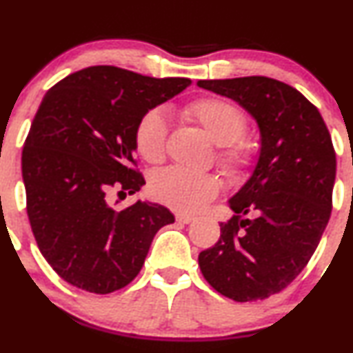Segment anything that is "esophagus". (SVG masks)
Here are the masks:
<instances>
[{"label":"esophagus","instance_id":"34e87169","mask_svg":"<svg viewBox=\"0 0 353 353\" xmlns=\"http://www.w3.org/2000/svg\"><path fill=\"white\" fill-rule=\"evenodd\" d=\"M176 220H177V222H181V223H190L194 220V217H192V215H188V214H177Z\"/></svg>","mask_w":353,"mask_h":353}]
</instances>
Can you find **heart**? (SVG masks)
I'll return each instance as SVG.
<instances>
[{
    "mask_svg": "<svg viewBox=\"0 0 353 353\" xmlns=\"http://www.w3.org/2000/svg\"><path fill=\"white\" fill-rule=\"evenodd\" d=\"M185 118L194 121L217 144V163L228 176L243 177L256 161L258 144L243 133L246 114L230 100L201 97L182 108ZM168 141V121L159 110H150L139 118L134 131L136 150L148 163L163 161ZM220 192V181L214 174H199L182 168H168L151 179V194L156 201L174 210H202Z\"/></svg>",
    "mask_w": 353,
    "mask_h": 353,
    "instance_id": "heart-1",
    "label": "heart"
}]
</instances>
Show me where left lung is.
<instances>
[{
    "label": "left lung",
    "instance_id": "left-lung-1",
    "mask_svg": "<svg viewBox=\"0 0 353 353\" xmlns=\"http://www.w3.org/2000/svg\"><path fill=\"white\" fill-rule=\"evenodd\" d=\"M256 120L260 158L228 201L235 215L199 254L207 283L236 303L266 299L296 279L319 245L332 212L335 151L319 110L279 80L253 75L199 80ZM250 211L254 219H243Z\"/></svg>",
    "mask_w": 353,
    "mask_h": 353
}]
</instances>
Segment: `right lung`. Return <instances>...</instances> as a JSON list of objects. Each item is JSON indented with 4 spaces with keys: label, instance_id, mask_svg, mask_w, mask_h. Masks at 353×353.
Wrapping results in <instances>:
<instances>
[{
    "label": "right lung",
    "instance_id": "obj_1",
    "mask_svg": "<svg viewBox=\"0 0 353 353\" xmlns=\"http://www.w3.org/2000/svg\"><path fill=\"white\" fill-rule=\"evenodd\" d=\"M190 85L114 65L67 75L42 99L23 148L26 209L42 256L63 281L108 294L136 278L159 228L174 215L138 201L117 210L110 190L134 194L139 118Z\"/></svg>",
    "mask_w": 353,
    "mask_h": 353
}]
</instances>
